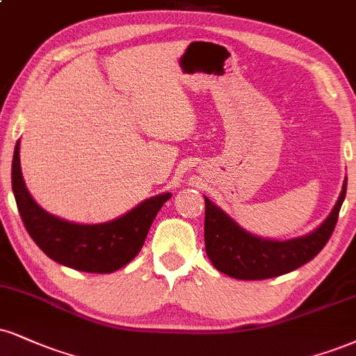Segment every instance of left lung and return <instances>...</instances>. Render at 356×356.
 Wrapping results in <instances>:
<instances>
[{"instance_id": "left-lung-1", "label": "left lung", "mask_w": 356, "mask_h": 356, "mask_svg": "<svg viewBox=\"0 0 356 356\" xmlns=\"http://www.w3.org/2000/svg\"><path fill=\"white\" fill-rule=\"evenodd\" d=\"M345 194L346 181L327 220L305 237L285 242L254 237L205 197L204 238L209 259L217 270L241 280H264L292 272L315 259L327 245Z\"/></svg>"}]
</instances>
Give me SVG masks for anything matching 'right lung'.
<instances>
[{"label": "right lung", "instance_id": "right-lung-1", "mask_svg": "<svg viewBox=\"0 0 356 356\" xmlns=\"http://www.w3.org/2000/svg\"><path fill=\"white\" fill-rule=\"evenodd\" d=\"M11 184L28 234L49 259L81 272L111 273L129 264L144 245L157 212L170 194L145 200L121 219L99 225H79L49 216L33 200L19 165V140L15 145Z\"/></svg>", "mask_w": 356, "mask_h": 356}]
</instances>
